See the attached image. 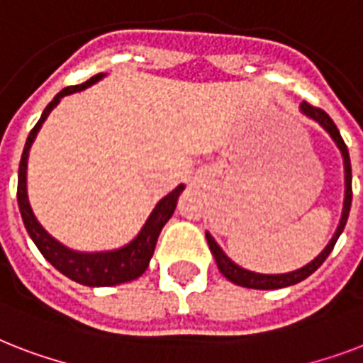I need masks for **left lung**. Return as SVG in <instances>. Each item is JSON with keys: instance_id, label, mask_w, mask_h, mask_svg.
<instances>
[{"instance_id": "left-lung-1", "label": "left lung", "mask_w": 363, "mask_h": 363, "mask_svg": "<svg viewBox=\"0 0 363 363\" xmlns=\"http://www.w3.org/2000/svg\"><path fill=\"white\" fill-rule=\"evenodd\" d=\"M301 111H303L307 116H311L313 121L318 122V124H320L322 128H324V130H326L328 133L332 135V139L337 143L339 150H341V154H343L345 186H347V190H345L343 216H341V222H339L337 232H335V235L332 238L330 245H328V247L324 248V250H322V252L318 254V256H316L313 262H311V264H307L305 267H301V269H298V271H292V273H284V275H262V273H252V271L242 269V267H239L238 264H233L232 259L228 258L226 254L222 252V248L216 245L215 239L211 238L209 233H205V235H207V242H209L211 252H213V256H215L216 265H218L220 273L226 277L228 281L235 282V284H239V286L256 288V290H275V288L292 286V284H296V282H301L303 279H307L311 273H315V271L318 269L322 264H324V259H326L328 256H330V252L333 250V247H335V242H337L339 235H341V232L345 230L347 218H349L350 203H352V169H350L349 148H347V145H345L343 137H341V133H339V130H337V125L333 124V121L330 118V115H328V113H324L320 107H315V105H311V104H307V101H303V104H301Z\"/></svg>"}]
</instances>
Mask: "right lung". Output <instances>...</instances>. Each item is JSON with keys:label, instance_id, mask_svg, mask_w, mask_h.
<instances>
[{"label": "right lung", "instance_id": "obj_1", "mask_svg": "<svg viewBox=\"0 0 363 363\" xmlns=\"http://www.w3.org/2000/svg\"><path fill=\"white\" fill-rule=\"evenodd\" d=\"M104 77V73L94 75L92 79H88L82 84L77 86H67L56 96V98L47 105V109L43 111L41 118L33 125V130L30 131V135L26 139L24 152L20 158V167H18V190H16V198H18V207L24 226L30 233V238L37 245V248L41 250V254L50 262V264L64 273L65 277H69L71 281L81 282L84 286H115V284H122V282H130L137 277H141L145 269L148 267V262L152 258L154 247L158 241V235L162 232V228L165 226V222L169 220L173 211L177 207V198L182 192V184L169 192L164 199H160V203L154 207V211L148 216L147 224L143 226L133 241L125 247L118 248V250H111V252H96V254H84V252H75L65 248L64 245H60L56 239H52L41 224L37 222V218L31 213L30 201H28V192H26V167H28V152L33 139H35L37 131L48 116V113L58 105L60 98H64L67 94L79 92L82 88L90 86L96 81H99Z\"/></svg>", "mask_w": 363, "mask_h": 363}]
</instances>
